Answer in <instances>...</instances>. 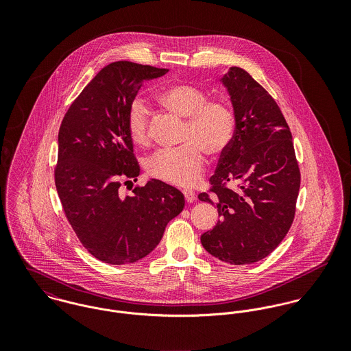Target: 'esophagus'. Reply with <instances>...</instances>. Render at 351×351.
<instances>
[{
  "mask_svg": "<svg viewBox=\"0 0 351 351\" xmlns=\"http://www.w3.org/2000/svg\"><path fill=\"white\" fill-rule=\"evenodd\" d=\"M184 196H185V200L188 201V202H193V201L196 200V193L193 191H189V189L184 191Z\"/></svg>",
  "mask_w": 351,
  "mask_h": 351,
  "instance_id": "obj_1",
  "label": "esophagus"
}]
</instances>
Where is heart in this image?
Masks as SVG:
<instances>
[{"label":"heart","instance_id":"b5f03b06","mask_svg":"<svg viewBox=\"0 0 351 351\" xmlns=\"http://www.w3.org/2000/svg\"><path fill=\"white\" fill-rule=\"evenodd\" d=\"M156 99L169 112L186 119L181 134L182 146L158 151L147 163L151 177L178 185L191 186L202 174L204 152L219 156L234 139L237 116L230 104L208 100V95L189 84H174L159 90ZM131 141L141 147L150 145L149 110L145 101H132L127 114Z\"/></svg>","mask_w":351,"mask_h":351}]
</instances>
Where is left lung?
<instances>
[{
    "instance_id": "obj_1",
    "label": "left lung",
    "mask_w": 351,
    "mask_h": 351,
    "mask_svg": "<svg viewBox=\"0 0 351 351\" xmlns=\"http://www.w3.org/2000/svg\"><path fill=\"white\" fill-rule=\"evenodd\" d=\"M237 127L220 155L209 192L199 200L217 206L220 220L201 235L210 255L231 265L258 262L288 234L296 212L300 169L292 134L274 99L241 67L221 78Z\"/></svg>"
}]
</instances>
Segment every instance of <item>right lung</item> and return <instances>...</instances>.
<instances>
[{
  "mask_svg": "<svg viewBox=\"0 0 351 351\" xmlns=\"http://www.w3.org/2000/svg\"><path fill=\"white\" fill-rule=\"evenodd\" d=\"M167 71L127 60L105 66L59 128L55 186L62 208L82 246L105 263L149 255L185 205L178 189L159 180L135 186L132 196L120 195L141 173L127 128L130 105L146 81Z\"/></svg>",
  "mask_w": 351,
  "mask_h": 351,
  "instance_id": "1",
  "label": "right lung"
}]
</instances>
